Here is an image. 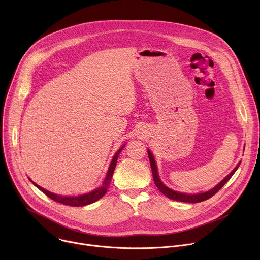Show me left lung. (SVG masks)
Returning a JSON list of instances; mask_svg holds the SVG:
<instances>
[{
  "mask_svg": "<svg viewBox=\"0 0 260 260\" xmlns=\"http://www.w3.org/2000/svg\"><path fill=\"white\" fill-rule=\"evenodd\" d=\"M148 155H149V159H150V164H151V169H152V174H153V178H154V182L157 186V188L160 190L165 196H167L168 198L175 200V201H180V202H186V203H199V202H202L205 201V200H208L209 198H211L212 196H214L219 189H221L229 180L230 178L233 176V174L235 173V171L237 170V168L241 165L239 162L236 168L224 179V180L217 184L215 187H213L212 189H210L209 191L203 192V193H198V194H187V193H181V192H177L175 190H172L170 188H168L161 181L160 179H159L158 176V172H157V167L154 160V157L152 155V153L150 151H148Z\"/></svg>",
  "mask_w": 260,
  "mask_h": 260,
  "instance_id": "left-lung-1",
  "label": "left lung"
}]
</instances>
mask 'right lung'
<instances>
[{"instance_id":"right-lung-1","label":"right lung","mask_w":260,"mask_h":260,"mask_svg":"<svg viewBox=\"0 0 260 260\" xmlns=\"http://www.w3.org/2000/svg\"><path fill=\"white\" fill-rule=\"evenodd\" d=\"M124 148V147H123ZM123 148L119 149L115 155L113 156V159L112 161L110 164V167L108 169V172H107V175H106V178L105 180L103 182V185L101 187H99L98 189L89 192V193H86V194H83V196H78V197H62V196H58V194H55V193H52L46 189H44L43 187L38 186L37 184H35L34 182H32L37 188L41 189L45 194H47L50 199L54 200V201L58 202V203H61V204H64V205H69V206H75V207H78V206H85V205H88V204H91L95 201H98L99 199H101L107 191L108 189V186L111 182V177L113 175V172H114V169H115V166H116V161H117V157L119 155V153H121V151L123 150Z\"/></svg>"}]
</instances>
